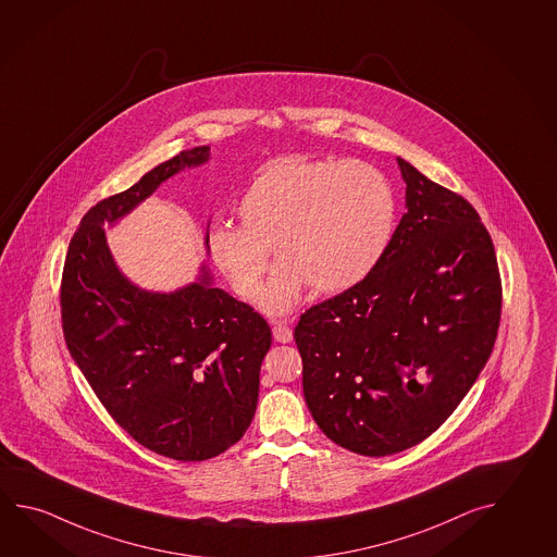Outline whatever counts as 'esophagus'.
Segmentation results:
<instances>
[{
	"label": "esophagus",
	"instance_id": "esophagus-1",
	"mask_svg": "<svg viewBox=\"0 0 557 557\" xmlns=\"http://www.w3.org/2000/svg\"><path fill=\"white\" fill-rule=\"evenodd\" d=\"M272 333L273 339L277 341V343H289V341L294 339V331L287 325V321H275Z\"/></svg>",
	"mask_w": 557,
	"mask_h": 557
}]
</instances>
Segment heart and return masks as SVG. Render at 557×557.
<instances>
[{"label": "heart", "instance_id": "1", "mask_svg": "<svg viewBox=\"0 0 557 557\" xmlns=\"http://www.w3.org/2000/svg\"><path fill=\"white\" fill-rule=\"evenodd\" d=\"M239 227L216 226L206 248L244 301L258 299L272 250L277 270L261 307L284 313L301 289L330 296L363 282L397 226V196L385 174L359 160H273L236 206Z\"/></svg>", "mask_w": 557, "mask_h": 557}]
</instances>
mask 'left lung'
Returning <instances> with one entry per match:
<instances>
[{
  "label": "left lung",
  "instance_id": "8db88e82",
  "mask_svg": "<svg viewBox=\"0 0 557 557\" xmlns=\"http://www.w3.org/2000/svg\"><path fill=\"white\" fill-rule=\"evenodd\" d=\"M407 212L363 282L309 307L294 339L325 436L363 456L422 443L474 385L498 335L488 230L460 194L397 159Z\"/></svg>",
  "mask_w": 557,
  "mask_h": 557
}]
</instances>
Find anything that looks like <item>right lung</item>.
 <instances>
[{"label": "right lung", "instance_id": "1", "mask_svg": "<svg viewBox=\"0 0 557 557\" xmlns=\"http://www.w3.org/2000/svg\"><path fill=\"white\" fill-rule=\"evenodd\" d=\"M208 150L181 152L92 206L61 277L65 343L102 407L138 444L181 462L222 455L248 431L272 330L253 307L210 285L208 272L172 294L131 284L102 226L206 162Z\"/></svg>", "mask_w": 557, "mask_h": 557}]
</instances>
